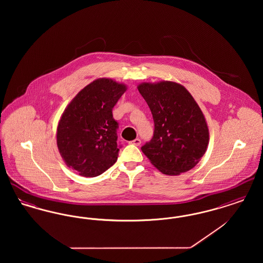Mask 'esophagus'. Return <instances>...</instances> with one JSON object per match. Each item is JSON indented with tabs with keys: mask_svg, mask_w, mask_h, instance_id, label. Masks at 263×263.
<instances>
[{
	"mask_svg": "<svg viewBox=\"0 0 263 263\" xmlns=\"http://www.w3.org/2000/svg\"><path fill=\"white\" fill-rule=\"evenodd\" d=\"M130 144L135 145V146H140V145H141V140H140V139H135V140L131 141V142H130Z\"/></svg>",
	"mask_w": 263,
	"mask_h": 263,
	"instance_id": "1",
	"label": "esophagus"
}]
</instances>
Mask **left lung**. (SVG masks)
I'll return each mask as SVG.
<instances>
[{
  "instance_id": "obj_1",
  "label": "left lung",
  "mask_w": 263,
  "mask_h": 263,
  "mask_svg": "<svg viewBox=\"0 0 263 263\" xmlns=\"http://www.w3.org/2000/svg\"><path fill=\"white\" fill-rule=\"evenodd\" d=\"M155 123L154 136L141 150L160 172L178 175L193 168L207 150L209 130L199 105L183 86L170 81L142 83Z\"/></svg>"
}]
</instances>
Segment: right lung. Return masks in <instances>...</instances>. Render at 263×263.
<instances>
[{
	"label": "right lung",
	"mask_w": 263,
	"mask_h": 263,
	"mask_svg": "<svg viewBox=\"0 0 263 263\" xmlns=\"http://www.w3.org/2000/svg\"><path fill=\"white\" fill-rule=\"evenodd\" d=\"M127 87L111 79H98L78 92L57 127V146L68 167L95 177L117 161L118 123L112 109Z\"/></svg>",
	"instance_id": "right-lung-1"
}]
</instances>
